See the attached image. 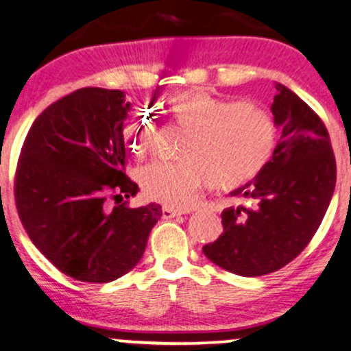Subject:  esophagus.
<instances>
[{
  "label": "esophagus",
  "mask_w": 351,
  "mask_h": 351,
  "mask_svg": "<svg viewBox=\"0 0 351 351\" xmlns=\"http://www.w3.org/2000/svg\"><path fill=\"white\" fill-rule=\"evenodd\" d=\"M162 215L165 219H171V217H178L183 215V211H180V209H173V208H163Z\"/></svg>",
  "instance_id": "obj_1"
}]
</instances>
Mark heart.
Instances as JSON below:
<instances>
[{
  "instance_id": "1",
  "label": "heart",
  "mask_w": 351,
  "mask_h": 351,
  "mask_svg": "<svg viewBox=\"0 0 351 351\" xmlns=\"http://www.w3.org/2000/svg\"><path fill=\"white\" fill-rule=\"evenodd\" d=\"M167 120L186 130L180 163H153L138 173L142 193L167 208L184 209L208 184L221 193L251 183L271 163L277 123L261 104L232 102L204 88L173 92L162 102ZM155 125L142 114L125 120L122 138L136 158L148 153Z\"/></svg>"
}]
</instances>
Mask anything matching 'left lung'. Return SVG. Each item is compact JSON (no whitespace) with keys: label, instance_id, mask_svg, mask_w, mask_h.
<instances>
[{"label":"left lung","instance_id":"obj_1","mask_svg":"<svg viewBox=\"0 0 351 351\" xmlns=\"http://www.w3.org/2000/svg\"><path fill=\"white\" fill-rule=\"evenodd\" d=\"M276 88L271 110L282 135L271 163L232 193L252 206L224 209L223 234L203 247L211 263L244 277L276 272L295 259L317 232L335 189L327 127L291 88Z\"/></svg>","mask_w":351,"mask_h":351}]
</instances>
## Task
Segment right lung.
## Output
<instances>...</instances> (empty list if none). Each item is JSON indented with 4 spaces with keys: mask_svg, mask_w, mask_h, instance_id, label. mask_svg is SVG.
I'll list each match as a JSON object with an SVG mask.
<instances>
[{
    "mask_svg": "<svg viewBox=\"0 0 351 351\" xmlns=\"http://www.w3.org/2000/svg\"><path fill=\"white\" fill-rule=\"evenodd\" d=\"M122 90L84 87L44 108L24 138L14 201L27 236L60 272L112 282L142 259L160 204L128 206ZM114 206H110V201Z\"/></svg>",
    "mask_w": 351,
    "mask_h": 351,
    "instance_id": "right-lung-1",
    "label": "right lung"
}]
</instances>
